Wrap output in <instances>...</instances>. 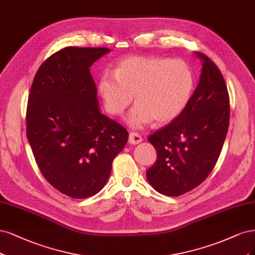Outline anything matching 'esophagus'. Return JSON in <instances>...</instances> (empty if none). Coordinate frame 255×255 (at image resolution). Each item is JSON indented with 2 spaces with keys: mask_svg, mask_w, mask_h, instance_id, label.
I'll list each match as a JSON object with an SVG mask.
<instances>
[{
  "mask_svg": "<svg viewBox=\"0 0 255 255\" xmlns=\"http://www.w3.org/2000/svg\"><path fill=\"white\" fill-rule=\"evenodd\" d=\"M128 141H129L130 144L135 145V144H138V143L142 142V136L139 135L137 132H131L129 134V139H128Z\"/></svg>",
  "mask_w": 255,
  "mask_h": 255,
  "instance_id": "esophagus-1",
  "label": "esophagus"
}]
</instances>
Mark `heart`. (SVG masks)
<instances>
[{
	"mask_svg": "<svg viewBox=\"0 0 255 255\" xmlns=\"http://www.w3.org/2000/svg\"><path fill=\"white\" fill-rule=\"evenodd\" d=\"M193 87V73L184 61L162 57H128L114 75L105 73L98 81L105 108L112 116H122L135 94L136 105L127 118L134 128L152 120L163 124L176 119L190 102Z\"/></svg>",
	"mask_w": 255,
	"mask_h": 255,
	"instance_id": "1",
	"label": "heart"
}]
</instances>
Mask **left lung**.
Returning <instances> with one entry per match:
<instances>
[{"instance_id": "left-lung-1", "label": "left lung", "mask_w": 255, "mask_h": 255, "mask_svg": "<svg viewBox=\"0 0 255 255\" xmlns=\"http://www.w3.org/2000/svg\"><path fill=\"white\" fill-rule=\"evenodd\" d=\"M202 59L198 87L185 109L169 124L155 130L148 141L157 150V161L146 171L155 191L171 197L200 185L215 167L227 136L230 97L217 65Z\"/></svg>"}]
</instances>
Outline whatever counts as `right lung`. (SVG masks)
Returning <instances> with one entry per match:
<instances>
[{"instance_id":"1","label":"right lung","mask_w":255,"mask_h":255,"mask_svg":"<svg viewBox=\"0 0 255 255\" xmlns=\"http://www.w3.org/2000/svg\"><path fill=\"white\" fill-rule=\"evenodd\" d=\"M107 47L68 46L40 65L26 109V135L41 174L75 199L100 192L128 131L100 111L90 67Z\"/></svg>"}]
</instances>
